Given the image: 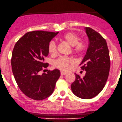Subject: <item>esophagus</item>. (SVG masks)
<instances>
[{
  "instance_id": "obj_1",
  "label": "esophagus",
  "mask_w": 122,
  "mask_h": 122,
  "mask_svg": "<svg viewBox=\"0 0 122 122\" xmlns=\"http://www.w3.org/2000/svg\"><path fill=\"white\" fill-rule=\"evenodd\" d=\"M67 73L66 72H65L63 71H61V75H65V74H66Z\"/></svg>"
}]
</instances>
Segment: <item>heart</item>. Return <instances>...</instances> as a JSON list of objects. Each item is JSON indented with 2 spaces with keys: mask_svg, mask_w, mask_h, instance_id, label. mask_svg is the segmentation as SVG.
<instances>
[{
  "mask_svg": "<svg viewBox=\"0 0 122 122\" xmlns=\"http://www.w3.org/2000/svg\"><path fill=\"white\" fill-rule=\"evenodd\" d=\"M61 40L64 41L72 46V50L75 54L81 55L87 48L86 41L80 40V36L77 34L72 32H67L60 36ZM48 52L51 54H55L56 52V45L54 41H51L48 45ZM73 63L71 59L63 57L59 59L55 62V66L62 70H67L70 65Z\"/></svg>",
  "mask_w": 122,
  "mask_h": 122,
  "instance_id": "1",
  "label": "heart"
}]
</instances>
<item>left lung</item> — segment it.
<instances>
[{
  "mask_svg": "<svg viewBox=\"0 0 122 122\" xmlns=\"http://www.w3.org/2000/svg\"><path fill=\"white\" fill-rule=\"evenodd\" d=\"M88 37L87 53L81 63V69L86 75L81 78L75 74L76 80L71 85L72 92L82 99H91L103 90L109 73V53L106 40L90 27L85 28Z\"/></svg>",
  "mask_w": 122,
  "mask_h": 122,
  "instance_id": "8db88e82",
  "label": "left lung"
}]
</instances>
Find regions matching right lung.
<instances>
[{
    "instance_id": "right-lung-1",
    "label": "right lung",
    "mask_w": 122,
    "mask_h": 122,
    "mask_svg": "<svg viewBox=\"0 0 122 122\" xmlns=\"http://www.w3.org/2000/svg\"><path fill=\"white\" fill-rule=\"evenodd\" d=\"M58 33L31 31L14 45L11 59L14 78L21 91L34 100H43L50 96L61 76L57 69L40 74L48 66L44 61L49 53L48 45Z\"/></svg>"
}]
</instances>
